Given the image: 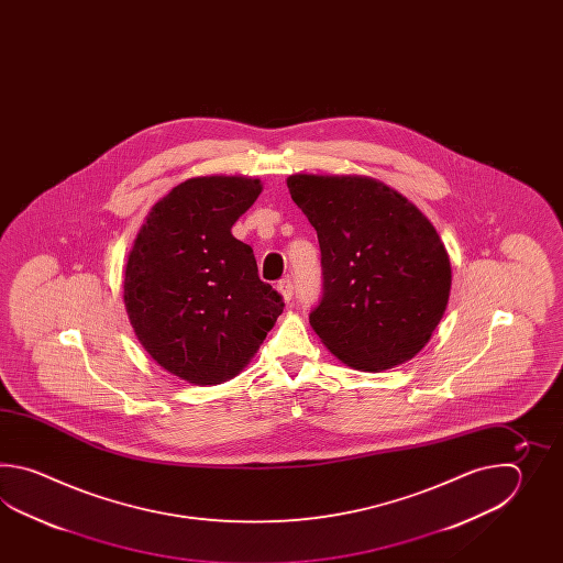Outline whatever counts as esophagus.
I'll list each match as a JSON object with an SVG mask.
<instances>
[{
	"label": "esophagus",
	"instance_id": "esophagus-1",
	"mask_svg": "<svg viewBox=\"0 0 563 563\" xmlns=\"http://www.w3.org/2000/svg\"><path fill=\"white\" fill-rule=\"evenodd\" d=\"M277 291L282 294L284 301H289L291 296H294V286H291V282H289V279H282V282L277 284Z\"/></svg>",
	"mask_w": 563,
	"mask_h": 563
}]
</instances>
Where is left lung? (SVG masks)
I'll return each mask as SVG.
<instances>
[{"label": "left lung", "mask_w": 563, "mask_h": 563, "mask_svg": "<svg viewBox=\"0 0 563 563\" xmlns=\"http://www.w3.org/2000/svg\"><path fill=\"white\" fill-rule=\"evenodd\" d=\"M287 189L318 233L323 296L310 325L354 371L415 358L443 320L451 260L417 205L362 175H289Z\"/></svg>", "instance_id": "8db88e82"}]
</instances>
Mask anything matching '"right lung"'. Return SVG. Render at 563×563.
Instances as JSON below:
<instances>
[{
  "label": "right lung",
  "mask_w": 563,
  "mask_h": 563,
  "mask_svg": "<svg viewBox=\"0 0 563 563\" xmlns=\"http://www.w3.org/2000/svg\"><path fill=\"white\" fill-rule=\"evenodd\" d=\"M264 191L241 175L195 177L156 201L132 243L124 308L161 368L197 386L238 376L284 311L231 228Z\"/></svg>",
  "instance_id": "add662e5"
}]
</instances>
